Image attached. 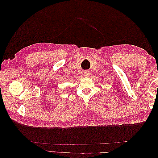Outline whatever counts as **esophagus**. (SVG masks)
<instances>
[{
  "instance_id": "obj_1",
  "label": "esophagus",
  "mask_w": 158,
  "mask_h": 158,
  "mask_svg": "<svg viewBox=\"0 0 158 158\" xmlns=\"http://www.w3.org/2000/svg\"><path fill=\"white\" fill-rule=\"evenodd\" d=\"M89 75H90L89 71H88V70H86V71L84 72V76H85V77H89Z\"/></svg>"
}]
</instances>
